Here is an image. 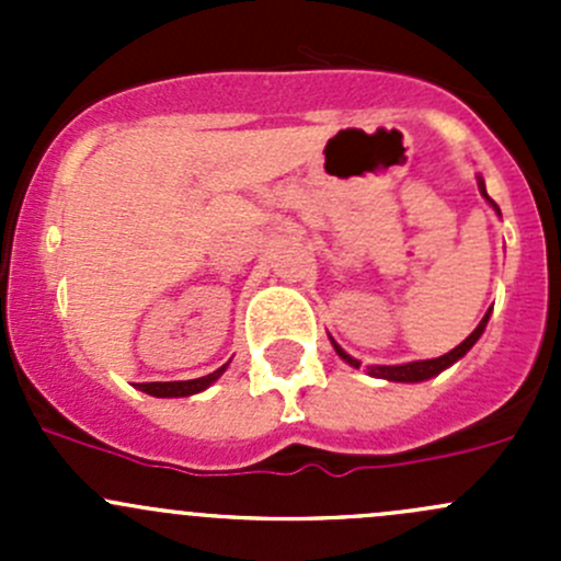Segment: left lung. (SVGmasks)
Segmentation results:
<instances>
[{"mask_svg":"<svg viewBox=\"0 0 561 561\" xmlns=\"http://www.w3.org/2000/svg\"><path fill=\"white\" fill-rule=\"evenodd\" d=\"M478 190H480V195L485 197V203H489V206L494 208V211L502 217L500 206H496V203L489 197V192H485L483 175H478ZM489 317H491V309L483 314V320L478 322V328H474V331L469 333V336L463 339V342L458 344V347L450 350V353L439 355V358L410 360V364H396V366H380V364H375V366H366V375L377 377V380H388V382H423V380H432V377H437L439 371H445V369H448V366H454L456 360H461L463 355H467L469 350L474 347V342H478V339L483 336L485 325H489ZM328 339H331L333 350H336V355L344 360V364H350V366H353V369H360V360H358V358H353V355L344 353V350L339 347L336 339H333V336H328Z\"/></svg>","mask_w":561,"mask_h":561,"instance_id":"8db88e82","label":"left lung"}]
</instances>
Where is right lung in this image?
I'll use <instances>...</instances> for the list:
<instances>
[{"label":"right lung","instance_id":"right-lung-1","mask_svg":"<svg viewBox=\"0 0 561 561\" xmlns=\"http://www.w3.org/2000/svg\"><path fill=\"white\" fill-rule=\"evenodd\" d=\"M228 366H230V360L225 366H219L217 371H211V375L197 377V380L144 382V386H138V390H144V393H149V396H157V399H181V396H195V393H201V390H206L208 386H214V382L225 375V369H228Z\"/></svg>","mask_w":561,"mask_h":561}]
</instances>
